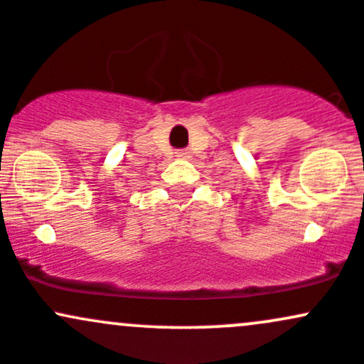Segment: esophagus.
Returning a JSON list of instances; mask_svg holds the SVG:
<instances>
[{
    "label": "esophagus",
    "instance_id": "obj_1",
    "mask_svg": "<svg viewBox=\"0 0 364 364\" xmlns=\"http://www.w3.org/2000/svg\"><path fill=\"white\" fill-rule=\"evenodd\" d=\"M175 156H177L178 159H187V158H191V152L186 151V149H181V151L175 152Z\"/></svg>",
    "mask_w": 364,
    "mask_h": 364
}]
</instances>
